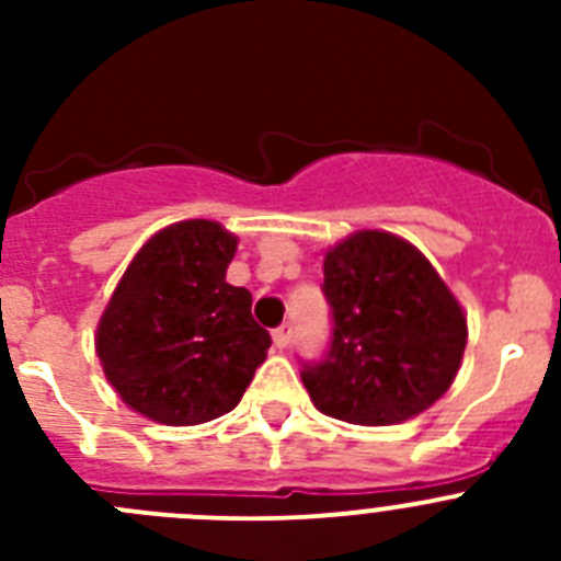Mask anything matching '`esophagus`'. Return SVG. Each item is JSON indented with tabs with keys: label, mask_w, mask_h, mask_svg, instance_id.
<instances>
[{
	"label": "esophagus",
	"mask_w": 561,
	"mask_h": 561,
	"mask_svg": "<svg viewBox=\"0 0 561 561\" xmlns=\"http://www.w3.org/2000/svg\"><path fill=\"white\" fill-rule=\"evenodd\" d=\"M289 340H291V325L289 323H284L280 329L272 331V342H275V348L284 351L286 345H289Z\"/></svg>",
	"instance_id": "34e87169"
}]
</instances>
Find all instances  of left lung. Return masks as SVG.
<instances>
[{"mask_svg":"<svg viewBox=\"0 0 561 561\" xmlns=\"http://www.w3.org/2000/svg\"><path fill=\"white\" fill-rule=\"evenodd\" d=\"M334 340L304 385L320 413L390 427L430 410L463 362L466 311L408 238L356 230L325 250Z\"/></svg>","mask_w":561,"mask_h":561,"instance_id":"1","label":"left lung"}]
</instances>
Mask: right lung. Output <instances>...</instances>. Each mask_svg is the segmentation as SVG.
Masks as SVG:
<instances>
[{
    "instance_id": "1",
    "label": "right lung",
    "mask_w": 561,
    "mask_h": 561,
    "mask_svg": "<svg viewBox=\"0 0 561 561\" xmlns=\"http://www.w3.org/2000/svg\"><path fill=\"white\" fill-rule=\"evenodd\" d=\"M238 250L219 221L185 219L137 250L98 320L95 354L126 408L193 427L236 408L266 359L252 295L227 284Z\"/></svg>"
}]
</instances>
